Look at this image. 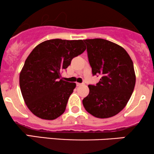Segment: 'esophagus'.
<instances>
[{"instance_id":"34e87169","label":"esophagus","mask_w":154,"mask_h":154,"mask_svg":"<svg viewBox=\"0 0 154 154\" xmlns=\"http://www.w3.org/2000/svg\"><path fill=\"white\" fill-rule=\"evenodd\" d=\"M82 85H84V83H79V82H77V86Z\"/></svg>"}]
</instances>
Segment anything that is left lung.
I'll return each instance as SVG.
<instances>
[{"instance_id": "1", "label": "left lung", "mask_w": 154, "mask_h": 154, "mask_svg": "<svg viewBox=\"0 0 154 154\" xmlns=\"http://www.w3.org/2000/svg\"><path fill=\"white\" fill-rule=\"evenodd\" d=\"M93 75L100 76L90 85L89 94L82 100L88 113L97 118H109L120 112L131 97L135 85L133 62L117 44L101 38L84 40Z\"/></svg>"}]
</instances>
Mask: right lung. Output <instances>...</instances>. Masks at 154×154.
<instances>
[{"mask_svg": "<svg viewBox=\"0 0 154 154\" xmlns=\"http://www.w3.org/2000/svg\"><path fill=\"white\" fill-rule=\"evenodd\" d=\"M85 49L82 40L61 39L46 40L33 49L19 75L23 98L33 114L53 120L64 112L76 84L60 79L61 73Z\"/></svg>", "mask_w": 154, "mask_h": 154, "instance_id": "right-lung-1", "label": "right lung"}]
</instances>
